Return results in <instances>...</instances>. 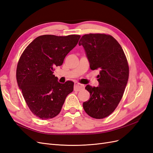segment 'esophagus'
<instances>
[{
  "label": "esophagus",
  "mask_w": 153,
  "mask_h": 153,
  "mask_svg": "<svg viewBox=\"0 0 153 153\" xmlns=\"http://www.w3.org/2000/svg\"><path fill=\"white\" fill-rule=\"evenodd\" d=\"M84 88H85V87H84V85L80 84L77 82H75V85H74V90H75V91H80L82 89H84Z\"/></svg>",
  "instance_id": "obj_1"
}]
</instances>
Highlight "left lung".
Instances as JSON below:
<instances>
[{
    "instance_id": "left-lung-1",
    "label": "left lung",
    "mask_w": 153,
    "mask_h": 153,
    "mask_svg": "<svg viewBox=\"0 0 153 153\" xmlns=\"http://www.w3.org/2000/svg\"><path fill=\"white\" fill-rule=\"evenodd\" d=\"M82 45L92 70L99 69V85L85 87L90 98L83 103L85 112L95 119L108 116L123 96L129 77L127 59L121 46L112 36L89 34L83 36Z\"/></svg>"
}]
</instances>
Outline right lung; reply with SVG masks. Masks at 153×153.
<instances>
[{"mask_svg":"<svg viewBox=\"0 0 153 153\" xmlns=\"http://www.w3.org/2000/svg\"><path fill=\"white\" fill-rule=\"evenodd\" d=\"M80 38L79 35L40 36L22 54L16 69L18 85L30 111L38 117L57 116L73 91L72 81L61 84L53 71L54 67L62 65Z\"/></svg>","mask_w":153,"mask_h":153,"instance_id":"obj_1","label":"right lung"}]
</instances>
